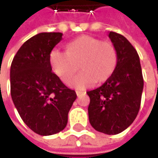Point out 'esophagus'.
<instances>
[{
	"label": "esophagus",
	"instance_id": "34e87169",
	"mask_svg": "<svg viewBox=\"0 0 158 158\" xmlns=\"http://www.w3.org/2000/svg\"><path fill=\"white\" fill-rule=\"evenodd\" d=\"M76 94H77V96H78V97H79L80 95L85 94V92H83V91H79V90H78V91H76Z\"/></svg>",
	"mask_w": 158,
	"mask_h": 158
}]
</instances>
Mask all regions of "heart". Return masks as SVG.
Returning a JSON list of instances; mask_svg holds the SVG:
<instances>
[{
  "instance_id": "obj_1",
  "label": "heart",
  "mask_w": 158,
  "mask_h": 158,
  "mask_svg": "<svg viewBox=\"0 0 158 158\" xmlns=\"http://www.w3.org/2000/svg\"><path fill=\"white\" fill-rule=\"evenodd\" d=\"M49 59L53 71L67 85L72 82L78 69H81L72 86L84 89L95 82L102 84L110 79L117 66L118 53L111 42L81 35L67 45L66 52L53 50Z\"/></svg>"
}]
</instances>
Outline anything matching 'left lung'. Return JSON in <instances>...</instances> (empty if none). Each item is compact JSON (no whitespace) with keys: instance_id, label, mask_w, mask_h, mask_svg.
Instances as JSON below:
<instances>
[{"instance_id":"left-lung-1","label":"left lung","mask_w":158,"mask_h":158,"mask_svg":"<svg viewBox=\"0 0 158 158\" xmlns=\"http://www.w3.org/2000/svg\"><path fill=\"white\" fill-rule=\"evenodd\" d=\"M118 53L114 73L101 87L88 91L89 120L98 132L117 135L128 128L141 105L143 79L140 58L132 44L122 35L110 32Z\"/></svg>"}]
</instances>
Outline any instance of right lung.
I'll use <instances>...</instances> for the list:
<instances>
[{
	"mask_svg": "<svg viewBox=\"0 0 158 158\" xmlns=\"http://www.w3.org/2000/svg\"><path fill=\"white\" fill-rule=\"evenodd\" d=\"M62 33H40L23 44L10 70L11 96L24 123L40 135L64 130L68 114L77 98L52 72L50 53Z\"/></svg>",
	"mask_w": 158,
	"mask_h": 158,
	"instance_id": "add662e5",
	"label": "right lung"
}]
</instances>
